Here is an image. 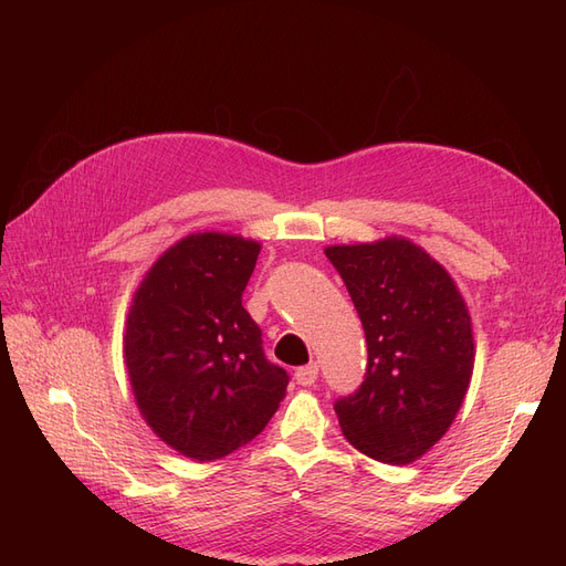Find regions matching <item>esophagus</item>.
Masks as SVG:
<instances>
[{"label":"esophagus","mask_w":566,"mask_h":566,"mask_svg":"<svg viewBox=\"0 0 566 566\" xmlns=\"http://www.w3.org/2000/svg\"><path fill=\"white\" fill-rule=\"evenodd\" d=\"M295 380L302 387H312L318 380V366L310 364V366H302L295 370Z\"/></svg>","instance_id":"esophagus-1"}]
</instances>
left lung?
<instances>
[{
	"mask_svg": "<svg viewBox=\"0 0 566 566\" xmlns=\"http://www.w3.org/2000/svg\"><path fill=\"white\" fill-rule=\"evenodd\" d=\"M364 323V382L335 401L354 449L408 465L447 434L465 399L474 342L453 279L406 238L325 248Z\"/></svg>",
	"mask_w": 566,
	"mask_h": 566,
	"instance_id": "obj_1",
	"label": "left lung"
}]
</instances>
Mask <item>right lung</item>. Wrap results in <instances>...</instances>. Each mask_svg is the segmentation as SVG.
Returning <instances> with one entry per match:
<instances>
[{
    "mask_svg": "<svg viewBox=\"0 0 566 566\" xmlns=\"http://www.w3.org/2000/svg\"><path fill=\"white\" fill-rule=\"evenodd\" d=\"M260 243L196 233L146 273L127 316L125 361L142 416L193 460L224 458L260 434L290 375L271 364L243 306Z\"/></svg>",
    "mask_w": 566,
    "mask_h": 566,
    "instance_id": "1",
    "label": "right lung"
}]
</instances>
